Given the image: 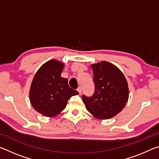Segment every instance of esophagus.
Segmentation results:
<instances>
[{"label":"esophagus","instance_id":"34e87169","mask_svg":"<svg viewBox=\"0 0 159 159\" xmlns=\"http://www.w3.org/2000/svg\"><path fill=\"white\" fill-rule=\"evenodd\" d=\"M77 90H78V92H79V95H81V94H82V89H81V88L79 87V88L77 89Z\"/></svg>","mask_w":159,"mask_h":159}]
</instances>
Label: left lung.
<instances>
[{"mask_svg": "<svg viewBox=\"0 0 159 159\" xmlns=\"http://www.w3.org/2000/svg\"><path fill=\"white\" fill-rule=\"evenodd\" d=\"M93 71L95 93L91 98L83 96L86 109L94 117L105 120L122 111L129 98L128 84L116 66L102 61L90 65Z\"/></svg>", "mask_w": 159, "mask_h": 159, "instance_id": "obj_1", "label": "left lung"}]
</instances>
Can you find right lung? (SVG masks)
I'll use <instances>...</instances> for the list:
<instances>
[{"instance_id":"add662e5","label":"right lung","mask_w":159,"mask_h":159,"mask_svg":"<svg viewBox=\"0 0 159 159\" xmlns=\"http://www.w3.org/2000/svg\"><path fill=\"white\" fill-rule=\"evenodd\" d=\"M64 64L50 60L40 67L32 80L29 99L34 109L44 116L55 117L65 109L69 99L79 95L68 80L61 77Z\"/></svg>"}]
</instances>
